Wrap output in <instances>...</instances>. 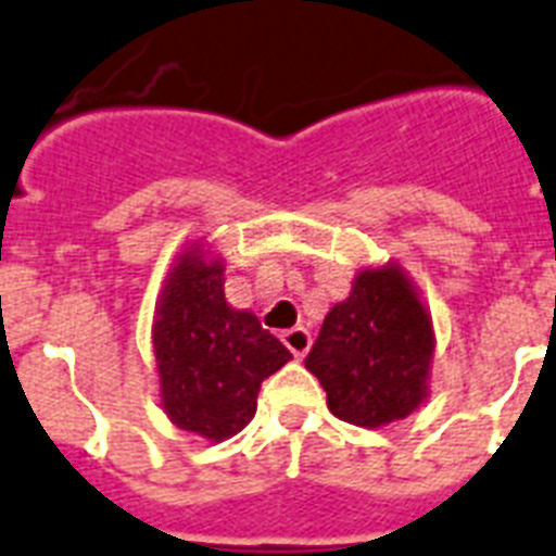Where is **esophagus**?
<instances>
[{"label":"esophagus","instance_id":"1","mask_svg":"<svg viewBox=\"0 0 556 556\" xmlns=\"http://www.w3.org/2000/svg\"><path fill=\"white\" fill-rule=\"evenodd\" d=\"M282 342H286V348L291 350L293 356L302 358L307 353V348H311V333H307L305 328L282 330Z\"/></svg>","mask_w":556,"mask_h":556}]
</instances>
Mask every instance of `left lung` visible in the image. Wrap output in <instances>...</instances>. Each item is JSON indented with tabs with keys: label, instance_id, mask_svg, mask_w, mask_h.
Here are the masks:
<instances>
[{
	"label": "left lung",
	"instance_id": "8db88e82",
	"mask_svg": "<svg viewBox=\"0 0 556 556\" xmlns=\"http://www.w3.org/2000/svg\"><path fill=\"white\" fill-rule=\"evenodd\" d=\"M432 321L395 265L362 270L344 302L321 321L305 367L328 393L336 418L384 427L427 399Z\"/></svg>",
	"mask_w": 556,
	"mask_h": 556
}]
</instances>
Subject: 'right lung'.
Returning a JSON list of instances; mask_svg holds the SVG:
<instances>
[{"label": "right lung", "instance_id": "1", "mask_svg": "<svg viewBox=\"0 0 556 556\" xmlns=\"http://www.w3.org/2000/svg\"><path fill=\"white\" fill-rule=\"evenodd\" d=\"M161 404L172 424L208 441L237 435L256 413L260 384L291 353L223 293V265L198 249L177 260L152 328Z\"/></svg>", "mask_w": 556, "mask_h": 556}]
</instances>
